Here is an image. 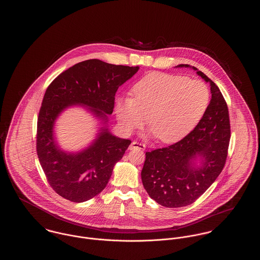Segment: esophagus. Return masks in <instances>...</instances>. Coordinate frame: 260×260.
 Segmentation results:
<instances>
[{
    "instance_id": "1",
    "label": "esophagus",
    "mask_w": 260,
    "mask_h": 260,
    "mask_svg": "<svg viewBox=\"0 0 260 260\" xmlns=\"http://www.w3.org/2000/svg\"><path fill=\"white\" fill-rule=\"evenodd\" d=\"M145 148H146L145 144H142V143H139V142H136V141L132 142V144H131V145H129V147H128L129 150H135V149H139V150H145Z\"/></svg>"
}]
</instances>
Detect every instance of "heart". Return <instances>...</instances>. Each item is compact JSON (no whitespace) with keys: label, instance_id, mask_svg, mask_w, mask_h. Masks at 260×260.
I'll return each mask as SVG.
<instances>
[{"label":"heart","instance_id":"1","mask_svg":"<svg viewBox=\"0 0 260 260\" xmlns=\"http://www.w3.org/2000/svg\"><path fill=\"white\" fill-rule=\"evenodd\" d=\"M134 98H121L115 110L124 131L133 132L145 123L150 135L164 143L187 136L201 121L210 103V90L200 80L154 72L134 88Z\"/></svg>","mask_w":260,"mask_h":260}]
</instances>
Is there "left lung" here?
I'll return each mask as SVG.
<instances>
[{
	"instance_id": "left-lung-1",
	"label": "left lung",
	"mask_w": 260,
	"mask_h": 260,
	"mask_svg": "<svg viewBox=\"0 0 260 260\" xmlns=\"http://www.w3.org/2000/svg\"><path fill=\"white\" fill-rule=\"evenodd\" d=\"M191 68L210 83L211 99L196 127L183 139L166 148L146 152L141 171L149 196L166 208L194 203L222 172L230 141L228 107L218 87L194 66Z\"/></svg>"
}]
</instances>
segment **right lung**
Instances as JSON below:
<instances>
[{
  "instance_id": "1",
  "label": "right lung",
  "mask_w": 260,
  "mask_h": 260,
  "mask_svg": "<svg viewBox=\"0 0 260 260\" xmlns=\"http://www.w3.org/2000/svg\"><path fill=\"white\" fill-rule=\"evenodd\" d=\"M139 66L115 65L99 59L80 62L55 78L46 90L37 124V154L51 188L75 203L88 201L106 187L115 165L124 156L131 140L109 131L108 115L119 87ZM81 106L99 122L98 134L82 150H63L57 141L55 124L65 110Z\"/></svg>"
}]
</instances>
